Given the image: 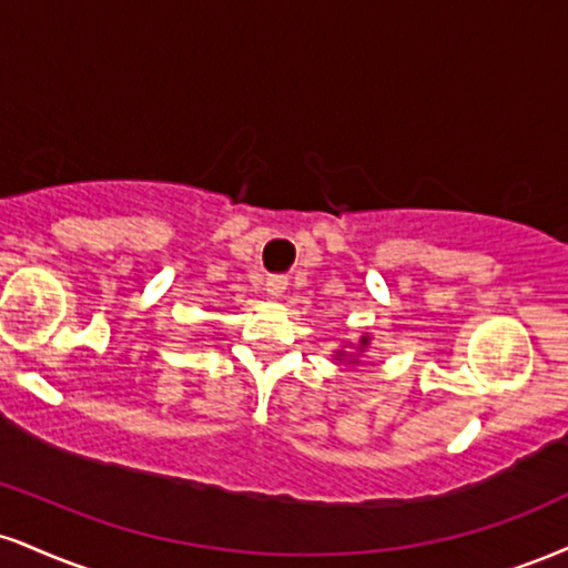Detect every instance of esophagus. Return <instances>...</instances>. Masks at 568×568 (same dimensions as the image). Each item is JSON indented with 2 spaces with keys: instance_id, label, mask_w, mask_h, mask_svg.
<instances>
[{
  "instance_id": "obj_1",
  "label": "esophagus",
  "mask_w": 568,
  "mask_h": 568,
  "mask_svg": "<svg viewBox=\"0 0 568 568\" xmlns=\"http://www.w3.org/2000/svg\"><path fill=\"white\" fill-rule=\"evenodd\" d=\"M266 293H270L272 298H280L285 293V288H288V277L285 275H270L266 277Z\"/></svg>"
}]
</instances>
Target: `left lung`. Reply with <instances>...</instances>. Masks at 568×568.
I'll use <instances>...</instances> for the list:
<instances>
[{
  "instance_id": "1",
  "label": "left lung",
  "mask_w": 568,
  "mask_h": 568,
  "mask_svg": "<svg viewBox=\"0 0 568 568\" xmlns=\"http://www.w3.org/2000/svg\"><path fill=\"white\" fill-rule=\"evenodd\" d=\"M367 344H371V338H367V336H362V338H359V346H362V349H365ZM336 357H346V354H344V352H338Z\"/></svg>"
}]
</instances>
